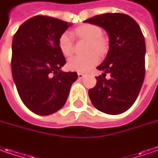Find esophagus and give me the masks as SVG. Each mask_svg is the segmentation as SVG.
<instances>
[{
	"label": "esophagus",
	"instance_id": "34e87169",
	"mask_svg": "<svg viewBox=\"0 0 158 158\" xmlns=\"http://www.w3.org/2000/svg\"><path fill=\"white\" fill-rule=\"evenodd\" d=\"M77 75H78V78H79V79H82V78H83L84 76H86L85 73H78Z\"/></svg>",
	"mask_w": 158,
	"mask_h": 158
}]
</instances>
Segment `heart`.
I'll return each instance as SVG.
<instances>
[{"instance_id": "1", "label": "heart", "mask_w": 158, "mask_h": 158, "mask_svg": "<svg viewBox=\"0 0 158 158\" xmlns=\"http://www.w3.org/2000/svg\"><path fill=\"white\" fill-rule=\"evenodd\" d=\"M73 34L80 38L89 41L88 52H91L87 56H76L70 59L68 62L69 69L76 72H88L99 62V57L96 54L104 55L107 50L106 40L102 37L103 31L99 26L95 24H83L76 28ZM59 47L64 56L70 57L74 53V40L72 36L68 32H64L59 38ZM94 52H96L94 53Z\"/></svg>"}]
</instances>
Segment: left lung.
I'll return each mask as SVG.
<instances>
[{"mask_svg":"<svg viewBox=\"0 0 158 158\" xmlns=\"http://www.w3.org/2000/svg\"><path fill=\"white\" fill-rule=\"evenodd\" d=\"M103 27L109 35L110 48L97 69V84L89 89L95 108L107 114H120L136 100L145 76V40L136 22L122 13H106L85 20ZM106 73L111 76L105 78Z\"/></svg>","mask_w":158,"mask_h":158,"instance_id":"obj_1","label":"left lung"}]
</instances>
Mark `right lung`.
I'll list each match as a JSON object with an SVG mask.
<instances>
[{"instance_id": "1", "label": "right lung", "mask_w": 158, "mask_h": 158, "mask_svg": "<svg viewBox=\"0 0 158 158\" xmlns=\"http://www.w3.org/2000/svg\"><path fill=\"white\" fill-rule=\"evenodd\" d=\"M71 24L47 15L28 19L13 37L11 70L19 97L31 112L46 116L65 105L76 72H62L66 59L59 38Z\"/></svg>"}]
</instances>
